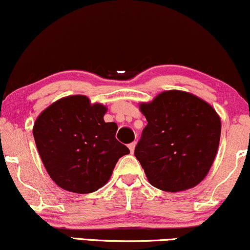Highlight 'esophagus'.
<instances>
[{
	"label": "esophagus",
	"instance_id": "1",
	"mask_svg": "<svg viewBox=\"0 0 250 250\" xmlns=\"http://www.w3.org/2000/svg\"><path fill=\"white\" fill-rule=\"evenodd\" d=\"M128 147H129V150H130V153L133 154V153H134V150H135V147H136V142L130 143V145H129Z\"/></svg>",
	"mask_w": 250,
	"mask_h": 250
}]
</instances>
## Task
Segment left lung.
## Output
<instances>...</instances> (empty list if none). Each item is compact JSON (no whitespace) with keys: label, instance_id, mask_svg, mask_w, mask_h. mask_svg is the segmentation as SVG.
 I'll return each instance as SVG.
<instances>
[{"label":"left lung","instance_id":"1","mask_svg":"<svg viewBox=\"0 0 250 250\" xmlns=\"http://www.w3.org/2000/svg\"><path fill=\"white\" fill-rule=\"evenodd\" d=\"M147 119L135 156L151 186L182 191L207 176L220 143L221 120L209 103L182 90H167L141 103Z\"/></svg>","mask_w":250,"mask_h":250}]
</instances>
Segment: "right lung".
I'll return each instance as SVG.
<instances>
[{"label": "right lung", "mask_w": 250, "mask_h": 250, "mask_svg": "<svg viewBox=\"0 0 250 250\" xmlns=\"http://www.w3.org/2000/svg\"><path fill=\"white\" fill-rule=\"evenodd\" d=\"M107 108L87 96L57 100L34 123L37 150L51 180L71 193L96 191L110 179L116 162L130 153L116 140L117 125L104 122Z\"/></svg>", "instance_id": "right-lung-1"}]
</instances>
